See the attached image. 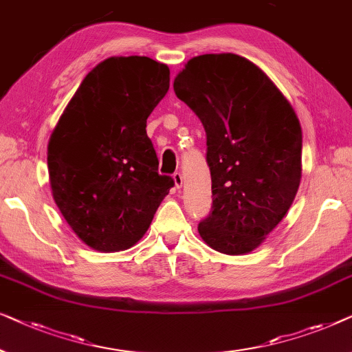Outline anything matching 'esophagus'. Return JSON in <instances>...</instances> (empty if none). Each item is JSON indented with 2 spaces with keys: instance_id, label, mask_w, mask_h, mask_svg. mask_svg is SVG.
Returning a JSON list of instances; mask_svg holds the SVG:
<instances>
[{
  "instance_id": "34e87169",
  "label": "esophagus",
  "mask_w": 352,
  "mask_h": 352,
  "mask_svg": "<svg viewBox=\"0 0 352 352\" xmlns=\"http://www.w3.org/2000/svg\"><path fill=\"white\" fill-rule=\"evenodd\" d=\"M174 182H175V186L180 190V188L183 186V175L180 174V172H175L174 174Z\"/></svg>"
}]
</instances>
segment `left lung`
Segmentation results:
<instances>
[{
    "label": "left lung",
    "instance_id": "obj_1",
    "mask_svg": "<svg viewBox=\"0 0 352 352\" xmlns=\"http://www.w3.org/2000/svg\"><path fill=\"white\" fill-rule=\"evenodd\" d=\"M207 137L212 210L197 231L212 249H256L290 209L301 178V127L258 67L236 54L192 57L174 81Z\"/></svg>",
    "mask_w": 352,
    "mask_h": 352
}]
</instances>
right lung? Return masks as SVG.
Here are the masks:
<instances>
[{
	"instance_id": "obj_1",
	"label": "right lung",
	"mask_w": 352,
	"mask_h": 352,
	"mask_svg": "<svg viewBox=\"0 0 352 352\" xmlns=\"http://www.w3.org/2000/svg\"><path fill=\"white\" fill-rule=\"evenodd\" d=\"M150 57H110L87 73L47 146L52 196L84 244L126 250L142 239L175 185L157 172L146 120L169 91Z\"/></svg>"
}]
</instances>
